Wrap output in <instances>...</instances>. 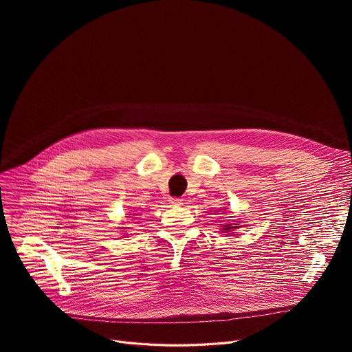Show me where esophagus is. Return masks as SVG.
Wrapping results in <instances>:
<instances>
[{"label":"esophagus","instance_id":"obj_1","mask_svg":"<svg viewBox=\"0 0 352 352\" xmlns=\"http://www.w3.org/2000/svg\"><path fill=\"white\" fill-rule=\"evenodd\" d=\"M170 202H171V204H174V206H181L182 204V199L178 198V197H171Z\"/></svg>","mask_w":352,"mask_h":352}]
</instances>
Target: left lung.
Returning a JSON list of instances; mask_svg holds the SVG:
<instances>
[{"label":"left lung","instance_id":"left-lung-1","mask_svg":"<svg viewBox=\"0 0 352 352\" xmlns=\"http://www.w3.org/2000/svg\"><path fill=\"white\" fill-rule=\"evenodd\" d=\"M231 228H238V227H231V226L228 224V226H227L226 228H223V230H224V232H227V231H228V230H231Z\"/></svg>","mask_w":352,"mask_h":352}]
</instances>
